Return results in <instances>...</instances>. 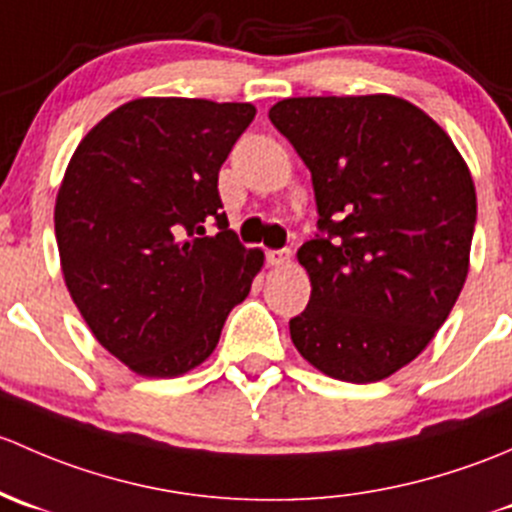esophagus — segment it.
<instances>
[{
  "instance_id": "obj_1",
  "label": "esophagus",
  "mask_w": 512,
  "mask_h": 512,
  "mask_svg": "<svg viewBox=\"0 0 512 512\" xmlns=\"http://www.w3.org/2000/svg\"><path fill=\"white\" fill-rule=\"evenodd\" d=\"M291 256H293L291 249H271V251H266L268 266H286V263H291Z\"/></svg>"
}]
</instances>
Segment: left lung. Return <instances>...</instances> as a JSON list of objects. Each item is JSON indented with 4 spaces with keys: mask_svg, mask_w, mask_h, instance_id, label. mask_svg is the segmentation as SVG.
<instances>
[{
    "mask_svg": "<svg viewBox=\"0 0 512 512\" xmlns=\"http://www.w3.org/2000/svg\"><path fill=\"white\" fill-rule=\"evenodd\" d=\"M268 118L313 177L318 229L298 249L308 308L300 355L342 382H379L414 360L468 276L476 187L449 135L409 100H278Z\"/></svg>",
    "mask_w": 512,
    "mask_h": 512,
    "instance_id": "8db88e82",
    "label": "left lung"
}]
</instances>
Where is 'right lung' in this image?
<instances>
[{"mask_svg":"<svg viewBox=\"0 0 512 512\" xmlns=\"http://www.w3.org/2000/svg\"><path fill=\"white\" fill-rule=\"evenodd\" d=\"M254 115L251 103L130 100L68 162L54 212L63 281L96 340L135 374L202 365L261 271L263 251L236 239L217 189Z\"/></svg>","mask_w":512,"mask_h":512,"instance_id":"obj_1","label":"right lung"}]
</instances>
